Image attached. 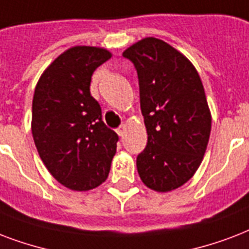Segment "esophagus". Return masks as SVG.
I'll return each mask as SVG.
<instances>
[{
	"mask_svg": "<svg viewBox=\"0 0 249 249\" xmlns=\"http://www.w3.org/2000/svg\"><path fill=\"white\" fill-rule=\"evenodd\" d=\"M124 130H126V126H124V124H122V126H119L118 128H117V134H118L119 136H123V134H124Z\"/></svg>",
	"mask_w": 249,
	"mask_h": 249,
	"instance_id": "34e87169",
	"label": "esophagus"
}]
</instances>
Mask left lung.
<instances>
[{
  "mask_svg": "<svg viewBox=\"0 0 249 249\" xmlns=\"http://www.w3.org/2000/svg\"><path fill=\"white\" fill-rule=\"evenodd\" d=\"M123 57L138 72L148 134L138 173L152 190H175L196 173L209 142L212 119L201 79L184 55L159 38H142Z\"/></svg>",
  "mask_w": 249,
  "mask_h": 249,
  "instance_id": "1",
  "label": "left lung"
}]
</instances>
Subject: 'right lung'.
I'll use <instances>...</instances> for the list:
<instances>
[{"label":"right lung","instance_id":"right-lung-1","mask_svg":"<svg viewBox=\"0 0 249 249\" xmlns=\"http://www.w3.org/2000/svg\"><path fill=\"white\" fill-rule=\"evenodd\" d=\"M111 54L74 46L54 59L38 80L32 101V135L42 162L67 188L88 191L105 182L118 135L103 121L90 78Z\"/></svg>","mask_w":249,"mask_h":249}]
</instances>
